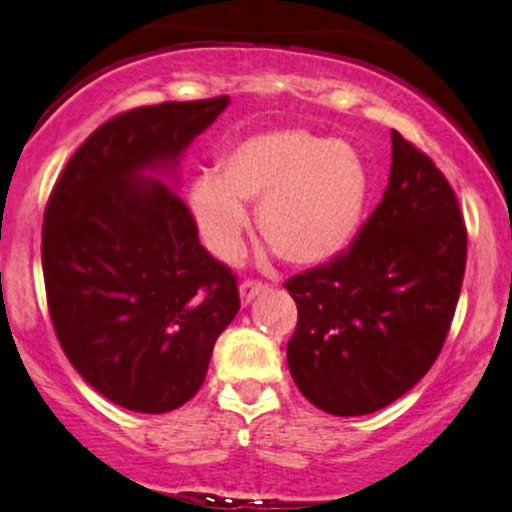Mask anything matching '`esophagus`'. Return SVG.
Instances as JSON below:
<instances>
[{"instance_id":"obj_1","label":"esophagus","mask_w":512,"mask_h":512,"mask_svg":"<svg viewBox=\"0 0 512 512\" xmlns=\"http://www.w3.org/2000/svg\"><path fill=\"white\" fill-rule=\"evenodd\" d=\"M267 291V284H262V281H243V284L238 286V293H240V303L243 305H250L255 301V296H260V293Z\"/></svg>"}]
</instances>
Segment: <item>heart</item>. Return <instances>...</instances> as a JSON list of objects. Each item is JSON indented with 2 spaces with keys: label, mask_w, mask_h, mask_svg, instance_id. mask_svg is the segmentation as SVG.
<instances>
[{
  "label": "heart",
  "mask_w": 512,
  "mask_h": 512,
  "mask_svg": "<svg viewBox=\"0 0 512 512\" xmlns=\"http://www.w3.org/2000/svg\"><path fill=\"white\" fill-rule=\"evenodd\" d=\"M370 178L351 144L310 129L252 134L226 151L214 175H199L187 207L199 238L219 260L243 248L248 211L257 231L293 267H320L354 243L366 211Z\"/></svg>",
  "instance_id": "b5f03b06"
}]
</instances>
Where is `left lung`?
<instances>
[{"mask_svg":"<svg viewBox=\"0 0 512 512\" xmlns=\"http://www.w3.org/2000/svg\"><path fill=\"white\" fill-rule=\"evenodd\" d=\"M464 264L455 192L392 129L390 182L354 245L286 281L298 308L286 361L303 397L327 414L361 416L409 392L443 349Z\"/></svg>","mask_w":512,"mask_h":512,"instance_id":"obj_1","label":"left lung"}]
</instances>
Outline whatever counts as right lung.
I'll use <instances>...</instances> for the list:
<instances>
[{"label": "right lung", "instance_id": "1", "mask_svg": "<svg viewBox=\"0 0 512 512\" xmlns=\"http://www.w3.org/2000/svg\"><path fill=\"white\" fill-rule=\"evenodd\" d=\"M231 98L161 103L101 125L69 158L43 219L55 334L117 407L166 414L197 395L238 315L236 276L175 192L180 158Z\"/></svg>", "mask_w": 512, "mask_h": 512}]
</instances>
